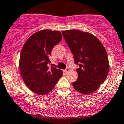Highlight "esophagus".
<instances>
[{"label": "esophagus", "mask_w": 124, "mask_h": 124, "mask_svg": "<svg viewBox=\"0 0 124 124\" xmlns=\"http://www.w3.org/2000/svg\"><path fill=\"white\" fill-rule=\"evenodd\" d=\"M69 70H70V69H69V68H67L65 70H64V72L67 73V72H69Z\"/></svg>", "instance_id": "obj_1"}]
</instances>
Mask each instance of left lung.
Returning a JSON list of instances; mask_svg holds the SVG:
<instances>
[{
    "mask_svg": "<svg viewBox=\"0 0 124 124\" xmlns=\"http://www.w3.org/2000/svg\"><path fill=\"white\" fill-rule=\"evenodd\" d=\"M74 55L78 79L73 82L74 89L83 94H90L99 88L107 78L109 62L107 51L95 36L80 30L62 31Z\"/></svg>",
    "mask_w": 124,
    "mask_h": 124,
    "instance_id": "obj_1",
    "label": "left lung"
}]
</instances>
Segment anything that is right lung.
Returning a JSON list of instances; mask_svg holds the SVG:
<instances>
[{"label": "right lung", "mask_w": 124, "mask_h": 124, "mask_svg": "<svg viewBox=\"0 0 124 124\" xmlns=\"http://www.w3.org/2000/svg\"><path fill=\"white\" fill-rule=\"evenodd\" d=\"M61 39L59 31L43 30L33 34L23 44L20 55V72L26 86L36 94L49 93L63 75L61 70L49 67L51 50Z\"/></svg>", "instance_id": "add662e5"}]
</instances>
